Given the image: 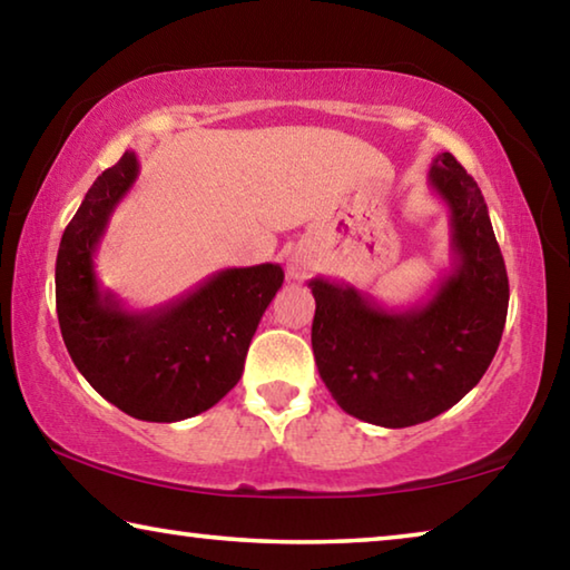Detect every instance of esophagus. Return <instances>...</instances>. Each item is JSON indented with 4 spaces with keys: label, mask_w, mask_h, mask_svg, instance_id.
<instances>
[{
    "label": "esophagus",
    "mask_w": 570,
    "mask_h": 570,
    "mask_svg": "<svg viewBox=\"0 0 570 570\" xmlns=\"http://www.w3.org/2000/svg\"><path fill=\"white\" fill-rule=\"evenodd\" d=\"M312 266H314V258L308 250H294L286 262V272L292 278H304L308 272H312Z\"/></svg>",
    "instance_id": "esophagus-1"
}]
</instances>
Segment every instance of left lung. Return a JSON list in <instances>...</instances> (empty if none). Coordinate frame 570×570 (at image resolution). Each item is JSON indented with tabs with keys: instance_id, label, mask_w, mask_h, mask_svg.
Returning a JSON list of instances; mask_svg holds the SVG:
<instances>
[{
	"instance_id": "1",
	"label": "left lung",
	"mask_w": 570,
	"mask_h": 570,
	"mask_svg": "<svg viewBox=\"0 0 570 570\" xmlns=\"http://www.w3.org/2000/svg\"><path fill=\"white\" fill-rule=\"evenodd\" d=\"M430 188L450 210L452 264L430 294L390 308L352 284L316 276L314 360L336 404L380 428L438 417L482 380L508 316L505 262L485 198L468 170L440 153Z\"/></svg>"
}]
</instances>
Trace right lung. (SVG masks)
<instances>
[{
  "mask_svg": "<svg viewBox=\"0 0 570 570\" xmlns=\"http://www.w3.org/2000/svg\"><path fill=\"white\" fill-rule=\"evenodd\" d=\"M138 173V156L125 150L65 228L55 266L57 320L75 366L105 400L135 420L178 422L236 387L284 268H224L160 306H122L100 286L95 254Z\"/></svg>",
  "mask_w": 570,
  "mask_h": 570,
  "instance_id": "add662e5",
  "label": "right lung"
}]
</instances>
